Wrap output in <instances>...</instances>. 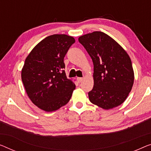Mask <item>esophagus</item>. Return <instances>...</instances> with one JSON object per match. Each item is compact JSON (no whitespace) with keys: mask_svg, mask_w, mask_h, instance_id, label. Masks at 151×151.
<instances>
[{"mask_svg":"<svg viewBox=\"0 0 151 151\" xmlns=\"http://www.w3.org/2000/svg\"><path fill=\"white\" fill-rule=\"evenodd\" d=\"M83 80V78H82V77H78V78H77V81H78V83L82 82Z\"/></svg>","mask_w":151,"mask_h":151,"instance_id":"1","label":"esophagus"}]
</instances>
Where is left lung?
<instances>
[{"mask_svg": "<svg viewBox=\"0 0 151 151\" xmlns=\"http://www.w3.org/2000/svg\"><path fill=\"white\" fill-rule=\"evenodd\" d=\"M78 41L93 63L94 84L88 93L90 102L105 110L121 105L134 81L129 55L112 38L100 31L81 36Z\"/></svg>", "mask_w": 151, "mask_h": 151, "instance_id": "left-lung-1", "label": "left lung"}]
</instances>
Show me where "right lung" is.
Returning <instances> with one entry per match:
<instances>
[{"label":"right lung","mask_w":151,"mask_h":151,"mask_svg":"<svg viewBox=\"0 0 151 151\" xmlns=\"http://www.w3.org/2000/svg\"><path fill=\"white\" fill-rule=\"evenodd\" d=\"M75 42L73 37L66 35L49 36L26 58L22 82L29 98L42 111H57L70 100L76 86L63 69L64 58Z\"/></svg>","instance_id":"right-lung-1"}]
</instances>
